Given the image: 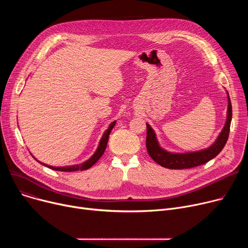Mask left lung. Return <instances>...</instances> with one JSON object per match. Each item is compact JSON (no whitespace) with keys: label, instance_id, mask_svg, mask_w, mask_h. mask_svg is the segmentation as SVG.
<instances>
[{"label":"left lung","instance_id":"obj_1","mask_svg":"<svg viewBox=\"0 0 248 248\" xmlns=\"http://www.w3.org/2000/svg\"><path fill=\"white\" fill-rule=\"evenodd\" d=\"M232 119V107L231 101L228 95V111H227V120L226 124L222 129V132L219 135L218 139L214 144L206 150L188 153V154H172L164 151L158 145L155 135L153 128L147 124V140L146 146L150 157L160 166L175 169V170H181V169H190L197 166H201L207 162H209L222 151L226 141L229 137L230 132V124Z\"/></svg>","mask_w":248,"mask_h":248}]
</instances>
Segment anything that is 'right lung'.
<instances>
[{"label": "right lung", "instance_id": "right-lung-1", "mask_svg": "<svg viewBox=\"0 0 248 248\" xmlns=\"http://www.w3.org/2000/svg\"><path fill=\"white\" fill-rule=\"evenodd\" d=\"M115 124V122H113L109 127L107 129L106 133L103 134L101 140H100V142H99V146L95 152V154L91 157L88 161L84 162L83 164L81 165H76V166H71V167H61V168H56V167H51V166H47L45 164H42L50 169H52V170H55V171H61V172H75V171H83V170H87V169H89L91 166H93L100 158L101 155H103L104 151H106L107 149V146H108V137H109V134L111 132L112 127L114 126Z\"/></svg>", "mask_w": 248, "mask_h": 248}]
</instances>
